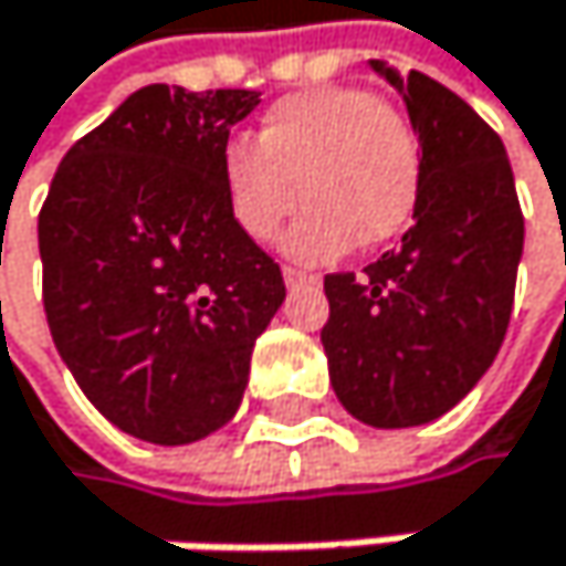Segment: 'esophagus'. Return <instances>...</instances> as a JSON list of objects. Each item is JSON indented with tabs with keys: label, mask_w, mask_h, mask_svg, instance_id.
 <instances>
[{
	"label": "esophagus",
	"mask_w": 566,
	"mask_h": 566,
	"mask_svg": "<svg viewBox=\"0 0 566 566\" xmlns=\"http://www.w3.org/2000/svg\"><path fill=\"white\" fill-rule=\"evenodd\" d=\"M281 274H285V285H289V289H298V285H318V274L302 271V268H285Z\"/></svg>",
	"instance_id": "1"
}]
</instances>
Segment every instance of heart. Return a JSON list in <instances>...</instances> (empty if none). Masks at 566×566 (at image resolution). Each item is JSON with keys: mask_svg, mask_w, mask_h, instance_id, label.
I'll use <instances>...</instances> for the list:
<instances>
[{"mask_svg": "<svg viewBox=\"0 0 566 566\" xmlns=\"http://www.w3.org/2000/svg\"><path fill=\"white\" fill-rule=\"evenodd\" d=\"M220 172L230 217L248 237L271 241L305 197L285 251L298 261H333L359 241L384 244L410 223L421 145L394 104L336 84L274 101L254 142H227Z\"/></svg>", "mask_w": 566, "mask_h": 566, "instance_id": "1", "label": "heart"}]
</instances>
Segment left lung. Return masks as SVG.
<instances>
[{
    "label": "left lung",
    "instance_id": "left-lung-1",
    "mask_svg": "<svg viewBox=\"0 0 566 566\" xmlns=\"http://www.w3.org/2000/svg\"><path fill=\"white\" fill-rule=\"evenodd\" d=\"M374 71L400 91L418 132L421 192L397 251L363 274H325L322 346L356 421L415 428L459 403L503 346L523 210L503 138L459 94L384 60Z\"/></svg>",
    "mask_w": 566,
    "mask_h": 566
}]
</instances>
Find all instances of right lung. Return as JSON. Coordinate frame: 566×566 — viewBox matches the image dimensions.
I'll return each mask as SVG.
<instances>
[{
  "mask_svg": "<svg viewBox=\"0 0 566 566\" xmlns=\"http://www.w3.org/2000/svg\"><path fill=\"white\" fill-rule=\"evenodd\" d=\"M258 91L148 84L63 156L40 210L56 353L132 438L189 444L241 407L285 281L237 227L223 148Z\"/></svg>",
  "mask_w": 566,
  "mask_h": 566,
  "instance_id": "add662e5",
  "label": "right lung"
}]
</instances>
